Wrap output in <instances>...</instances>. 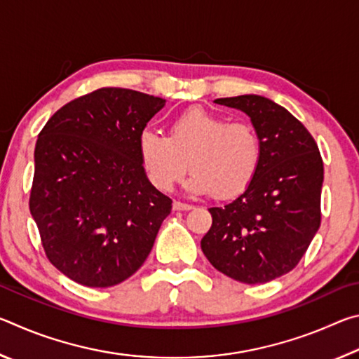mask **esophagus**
<instances>
[{
	"instance_id": "1",
	"label": "esophagus",
	"mask_w": 359,
	"mask_h": 359,
	"mask_svg": "<svg viewBox=\"0 0 359 359\" xmlns=\"http://www.w3.org/2000/svg\"><path fill=\"white\" fill-rule=\"evenodd\" d=\"M172 209H174V210H191L193 205H191V204L180 203V201H174V203H172Z\"/></svg>"
}]
</instances>
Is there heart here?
Instances as JSON below:
<instances>
[{"label":"heart","instance_id":"obj_1","mask_svg":"<svg viewBox=\"0 0 359 359\" xmlns=\"http://www.w3.org/2000/svg\"><path fill=\"white\" fill-rule=\"evenodd\" d=\"M142 166L158 190L169 191L188 168V191L231 199L244 193L258 172L261 139L248 121L191 107L171 123L169 136L144 130L139 136Z\"/></svg>","mask_w":359,"mask_h":359}]
</instances>
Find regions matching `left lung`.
<instances>
[{
	"label": "left lung",
	"mask_w": 359,
	"mask_h": 359,
	"mask_svg": "<svg viewBox=\"0 0 359 359\" xmlns=\"http://www.w3.org/2000/svg\"><path fill=\"white\" fill-rule=\"evenodd\" d=\"M250 117L261 163L247 190L210 208L201 239L217 271L242 283H266L294 269L321 223L323 160L311 133L287 109L258 95L215 100Z\"/></svg>",
	"instance_id": "obj_1"
}]
</instances>
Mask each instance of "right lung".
I'll return each instance as SVG.
<instances>
[{
	"mask_svg": "<svg viewBox=\"0 0 359 359\" xmlns=\"http://www.w3.org/2000/svg\"><path fill=\"white\" fill-rule=\"evenodd\" d=\"M165 100L104 87L65 104L34 149L29 212L48 261L85 287L144 264L172 201L145 175L139 136Z\"/></svg>",
	"mask_w": 359,
	"mask_h": 359,
	"instance_id": "obj_1",
	"label": "right lung"
}]
</instances>
